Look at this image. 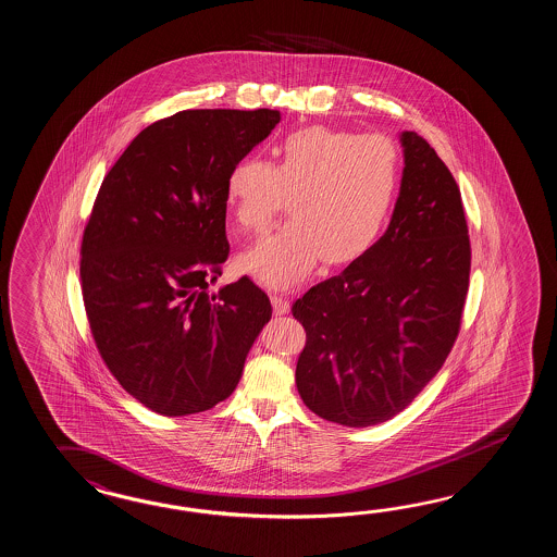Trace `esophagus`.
I'll list each match as a JSON object with an SVG mask.
<instances>
[{"mask_svg":"<svg viewBox=\"0 0 557 557\" xmlns=\"http://www.w3.org/2000/svg\"><path fill=\"white\" fill-rule=\"evenodd\" d=\"M272 306L275 315H284L289 311V299L284 296H272Z\"/></svg>","mask_w":557,"mask_h":557,"instance_id":"1","label":"esophagus"}]
</instances>
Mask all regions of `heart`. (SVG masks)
I'll return each mask as SVG.
<instances>
[{"label":"heart","instance_id":"heart-1","mask_svg":"<svg viewBox=\"0 0 557 557\" xmlns=\"http://www.w3.org/2000/svg\"><path fill=\"white\" fill-rule=\"evenodd\" d=\"M270 163L244 156L225 175L223 201L246 232H261L284 208L289 223L237 258V270L268 287L301 282L322 258L346 265L380 239L401 187V151L389 137L306 127L285 136Z\"/></svg>","mask_w":557,"mask_h":557}]
</instances>
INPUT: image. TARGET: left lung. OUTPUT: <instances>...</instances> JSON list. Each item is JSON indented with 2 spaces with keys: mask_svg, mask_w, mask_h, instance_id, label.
<instances>
[{
  "mask_svg": "<svg viewBox=\"0 0 557 557\" xmlns=\"http://www.w3.org/2000/svg\"><path fill=\"white\" fill-rule=\"evenodd\" d=\"M399 139L406 168L385 234L292 306L306 330L297 392L347 428L392 420L432 382L456 344L470 285L458 184L423 137Z\"/></svg>",
  "mask_w": 557,
  "mask_h": 557,
  "instance_id": "left-lung-1",
  "label": "left lung"
}]
</instances>
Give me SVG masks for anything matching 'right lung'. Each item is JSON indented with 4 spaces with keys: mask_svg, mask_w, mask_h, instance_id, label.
Wrapping results in <instances>:
<instances>
[{
    "mask_svg": "<svg viewBox=\"0 0 557 557\" xmlns=\"http://www.w3.org/2000/svg\"><path fill=\"white\" fill-rule=\"evenodd\" d=\"M277 110H184L148 125L103 177L82 239V296L99 356L129 396L189 416L232 396L272 318L265 292L222 275L225 175Z\"/></svg>",
    "mask_w": 557,
    "mask_h": 557,
    "instance_id": "obj_1",
    "label": "right lung"
}]
</instances>
